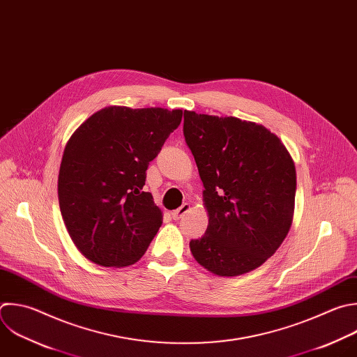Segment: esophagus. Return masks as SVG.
Wrapping results in <instances>:
<instances>
[{
  "label": "esophagus",
  "instance_id": "1",
  "mask_svg": "<svg viewBox=\"0 0 357 357\" xmlns=\"http://www.w3.org/2000/svg\"><path fill=\"white\" fill-rule=\"evenodd\" d=\"M190 210V204L189 203H183L179 208H176V210H174L172 213H171V215H172V218L174 220H179L185 213H188Z\"/></svg>",
  "mask_w": 357,
  "mask_h": 357
}]
</instances>
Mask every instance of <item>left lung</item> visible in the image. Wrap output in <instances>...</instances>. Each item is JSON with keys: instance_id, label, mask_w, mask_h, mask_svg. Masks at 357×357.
Masks as SVG:
<instances>
[{"instance_id": "obj_1", "label": "left lung", "mask_w": 357, "mask_h": 357, "mask_svg": "<svg viewBox=\"0 0 357 357\" xmlns=\"http://www.w3.org/2000/svg\"><path fill=\"white\" fill-rule=\"evenodd\" d=\"M183 136L200 179L208 225L189 247L208 272L240 276L259 268L293 222L294 161L265 126L238 117L183 113Z\"/></svg>"}]
</instances>
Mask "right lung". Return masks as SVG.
<instances>
[{
	"mask_svg": "<svg viewBox=\"0 0 357 357\" xmlns=\"http://www.w3.org/2000/svg\"><path fill=\"white\" fill-rule=\"evenodd\" d=\"M181 121V109L107 106L67 142L60 211L74 245L91 262L123 268L147 251L162 211L143 190L146 171Z\"/></svg>",
	"mask_w": 357,
	"mask_h": 357,
	"instance_id": "add662e5",
	"label": "right lung"
}]
</instances>
